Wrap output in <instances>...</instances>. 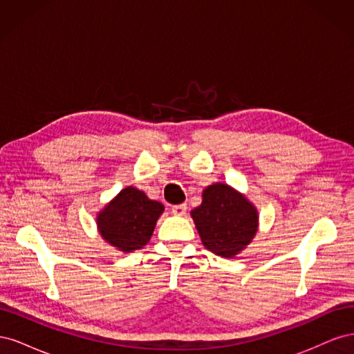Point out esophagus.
<instances>
[{"label":"esophagus","mask_w":354,"mask_h":354,"mask_svg":"<svg viewBox=\"0 0 354 354\" xmlns=\"http://www.w3.org/2000/svg\"><path fill=\"white\" fill-rule=\"evenodd\" d=\"M186 209H187L186 203H178V205H173V208H171V211H173L174 216H185Z\"/></svg>","instance_id":"esophagus-1"}]
</instances>
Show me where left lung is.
Listing matches in <instances>:
<instances>
[{
    "instance_id": "obj_1",
    "label": "left lung",
    "mask_w": 354,
    "mask_h": 354,
    "mask_svg": "<svg viewBox=\"0 0 354 354\" xmlns=\"http://www.w3.org/2000/svg\"><path fill=\"white\" fill-rule=\"evenodd\" d=\"M190 214L205 248L227 259L251 242L259 224L248 199L223 183L203 190L202 203Z\"/></svg>"
}]
</instances>
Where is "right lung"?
Returning a JSON list of instances; mask_svg holds the SVG:
<instances>
[{"label": "right lung", "mask_w": 354, "mask_h": 354, "mask_svg": "<svg viewBox=\"0 0 354 354\" xmlns=\"http://www.w3.org/2000/svg\"><path fill=\"white\" fill-rule=\"evenodd\" d=\"M164 205L151 201L142 190L127 187L120 192L97 217L102 236L124 252L140 250L151 241Z\"/></svg>", "instance_id": "1"}]
</instances>
